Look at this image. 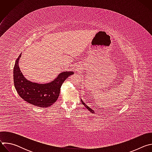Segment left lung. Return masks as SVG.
<instances>
[{"label": "left lung", "mask_w": 152, "mask_h": 152, "mask_svg": "<svg viewBox=\"0 0 152 152\" xmlns=\"http://www.w3.org/2000/svg\"><path fill=\"white\" fill-rule=\"evenodd\" d=\"M80 101H81L82 103L85 106V107L86 108H87V110H89L91 113H93V114L94 113V111L92 109H91V108H90L89 106H88V105H86V104H85V103L82 101V99H81V100H80Z\"/></svg>", "instance_id": "8db88e82"}]
</instances>
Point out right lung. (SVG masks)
Returning <instances> with one entry per match:
<instances>
[{"label":"right lung","mask_w":152,"mask_h":152,"mask_svg":"<svg viewBox=\"0 0 152 152\" xmlns=\"http://www.w3.org/2000/svg\"><path fill=\"white\" fill-rule=\"evenodd\" d=\"M21 54L16 59L13 71L14 83L15 90L25 101L40 107L52 105L58 99L61 85L73 72H64L51 82L38 83L27 80L20 71L18 61Z\"/></svg>","instance_id":"right-lung-1"}]
</instances>
